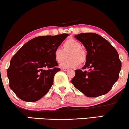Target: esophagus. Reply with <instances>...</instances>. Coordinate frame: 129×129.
I'll list each match as a JSON object with an SVG mask.
<instances>
[{
	"instance_id": "34e87169",
	"label": "esophagus",
	"mask_w": 129,
	"mask_h": 129,
	"mask_svg": "<svg viewBox=\"0 0 129 129\" xmlns=\"http://www.w3.org/2000/svg\"><path fill=\"white\" fill-rule=\"evenodd\" d=\"M62 70H63V71H68L69 69H67V68H63V69H62Z\"/></svg>"
}]
</instances>
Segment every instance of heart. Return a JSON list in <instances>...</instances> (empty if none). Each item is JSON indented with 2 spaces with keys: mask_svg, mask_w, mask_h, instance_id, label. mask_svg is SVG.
Returning <instances> with one entry per match:
<instances>
[{
  "mask_svg": "<svg viewBox=\"0 0 129 129\" xmlns=\"http://www.w3.org/2000/svg\"><path fill=\"white\" fill-rule=\"evenodd\" d=\"M68 55L67 60L61 67L63 68H75L81 63L86 61L87 52L82 48L81 43L74 39H69L62 45V49L56 48L54 51V58L57 63H61L66 59Z\"/></svg>",
  "mask_w": 129,
  "mask_h": 129,
  "instance_id": "b5f03b06",
  "label": "heart"
}]
</instances>
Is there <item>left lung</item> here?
Segmentation results:
<instances>
[{
    "label": "left lung",
    "mask_w": 129,
    "mask_h": 129,
    "mask_svg": "<svg viewBox=\"0 0 129 129\" xmlns=\"http://www.w3.org/2000/svg\"><path fill=\"white\" fill-rule=\"evenodd\" d=\"M87 50L86 63L75 71L71 81L79 91L89 98H96L110 91L118 80L121 62L115 48L106 39L94 33L75 36Z\"/></svg>",
    "instance_id": "8db88e82"
}]
</instances>
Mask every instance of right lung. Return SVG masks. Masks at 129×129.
Here are the masks:
<instances>
[{"label": "right lung", "mask_w": 129, "mask_h": 129, "mask_svg": "<svg viewBox=\"0 0 129 129\" xmlns=\"http://www.w3.org/2000/svg\"><path fill=\"white\" fill-rule=\"evenodd\" d=\"M68 36L63 33L35 38L12 57L8 78L11 89L20 99L36 102L48 92L55 74L60 71L54 58V51Z\"/></svg>", "instance_id": "1"}]
</instances>
